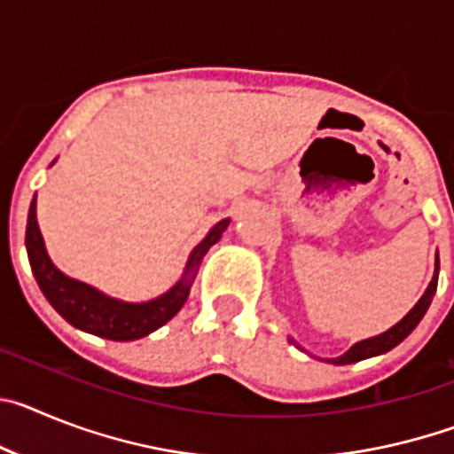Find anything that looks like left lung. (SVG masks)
Returning a JSON list of instances; mask_svg holds the SVG:
<instances>
[{
    "mask_svg": "<svg viewBox=\"0 0 454 454\" xmlns=\"http://www.w3.org/2000/svg\"><path fill=\"white\" fill-rule=\"evenodd\" d=\"M436 284H439V252H436V263H434V275H432V282L427 284V288H425V293L420 295L419 302L409 309V314L404 316L400 323H395L391 330L382 332V334L371 336V339H364V340H356L350 350L343 352L340 356H334V359H327V362L334 364V366H346V364L362 362V359H371V356L384 355V352L393 350V348L398 346V343H403V340L416 330V325L420 323V318L425 316V311L430 309L432 298H434V293H436ZM288 340H291L295 348H300L298 343L291 339V336H288Z\"/></svg>",
    "mask_w": 454,
    "mask_h": 454,
    "instance_id": "obj_1",
    "label": "left lung"
}]
</instances>
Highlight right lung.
<instances>
[{"label": "right lung", "mask_w": 454, "mask_h": 454, "mask_svg": "<svg viewBox=\"0 0 454 454\" xmlns=\"http://www.w3.org/2000/svg\"><path fill=\"white\" fill-rule=\"evenodd\" d=\"M227 227H230V218L215 223L198 246L192 247L186 268L177 282L159 298H152L147 302H127V300L111 298L99 288L79 282L74 277L59 270L47 254L45 240L40 234L38 218H35V198L31 200L24 243H27V254H29L31 270H34L40 291L67 323L88 334L102 336V339L136 340L152 334L161 325H166L172 316H177V311L188 300V293H191L204 254L208 252V247L218 243Z\"/></svg>", "instance_id": "obj_1"}]
</instances>
